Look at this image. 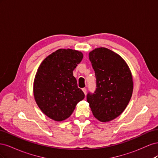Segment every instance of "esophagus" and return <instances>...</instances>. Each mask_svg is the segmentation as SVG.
I'll return each instance as SVG.
<instances>
[{"label": "esophagus", "mask_w": 158, "mask_h": 158, "mask_svg": "<svg viewBox=\"0 0 158 158\" xmlns=\"http://www.w3.org/2000/svg\"><path fill=\"white\" fill-rule=\"evenodd\" d=\"M82 91L84 92V94H85V95H86V92H87V89H86V88H82Z\"/></svg>", "instance_id": "1"}]
</instances>
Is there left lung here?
<instances>
[{"instance_id":"left-lung-1","label":"left lung","mask_w":158,"mask_h":158,"mask_svg":"<svg viewBox=\"0 0 158 158\" xmlns=\"http://www.w3.org/2000/svg\"><path fill=\"white\" fill-rule=\"evenodd\" d=\"M95 71L96 89L88 93L87 101L94 116L102 122L117 118L131 98L133 81L131 72L121 56L104 47L89 52Z\"/></svg>"}]
</instances>
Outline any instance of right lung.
Masks as SVG:
<instances>
[{
    "mask_svg": "<svg viewBox=\"0 0 158 158\" xmlns=\"http://www.w3.org/2000/svg\"><path fill=\"white\" fill-rule=\"evenodd\" d=\"M82 58L80 51L60 49L47 56L38 68L33 95L41 111L52 120L69 118L85 97L73 76Z\"/></svg>",
    "mask_w": 158,
    "mask_h": 158,
    "instance_id": "obj_1",
    "label": "right lung"
}]
</instances>
